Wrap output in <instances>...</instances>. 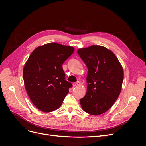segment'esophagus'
I'll return each instance as SVG.
<instances>
[{"mask_svg":"<svg viewBox=\"0 0 146 146\" xmlns=\"http://www.w3.org/2000/svg\"><path fill=\"white\" fill-rule=\"evenodd\" d=\"M81 85V83L80 82H77L76 83H73V86L76 87V86H79Z\"/></svg>","mask_w":146,"mask_h":146,"instance_id":"obj_1","label":"esophagus"}]
</instances>
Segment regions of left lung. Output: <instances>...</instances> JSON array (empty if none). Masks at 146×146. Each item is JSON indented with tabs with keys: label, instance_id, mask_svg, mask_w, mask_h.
<instances>
[{
	"label": "left lung",
	"instance_id": "1",
	"mask_svg": "<svg viewBox=\"0 0 146 146\" xmlns=\"http://www.w3.org/2000/svg\"><path fill=\"white\" fill-rule=\"evenodd\" d=\"M78 54L88 72L86 95L80 100L86 113L98 116L107 111L121 93L123 70L114 53L104 46L79 48Z\"/></svg>",
	"mask_w": 146,
	"mask_h": 146
}]
</instances>
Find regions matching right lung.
<instances>
[{
    "instance_id": "obj_1",
    "label": "right lung",
    "mask_w": 146,
    "mask_h": 146,
    "mask_svg": "<svg viewBox=\"0 0 146 146\" xmlns=\"http://www.w3.org/2000/svg\"><path fill=\"white\" fill-rule=\"evenodd\" d=\"M74 52L71 46L56 42L39 46L32 52L23 69L26 91L37 108L48 113L60 108L69 88L62 65Z\"/></svg>"
}]
</instances>
